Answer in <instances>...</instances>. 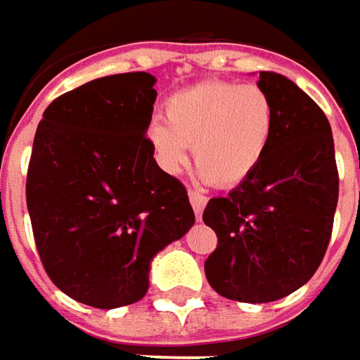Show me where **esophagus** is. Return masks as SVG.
Listing matches in <instances>:
<instances>
[{
  "mask_svg": "<svg viewBox=\"0 0 360 360\" xmlns=\"http://www.w3.org/2000/svg\"><path fill=\"white\" fill-rule=\"evenodd\" d=\"M188 196H190V204H192V208H194V214L200 218L202 210H204V206H206L208 198H206L202 192H196V190H190V192H188Z\"/></svg>",
  "mask_w": 360,
  "mask_h": 360,
  "instance_id": "obj_1",
  "label": "esophagus"
}]
</instances>
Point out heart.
<instances>
[{
  "mask_svg": "<svg viewBox=\"0 0 360 360\" xmlns=\"http://www.w3.org/2000/svg\"><path fill=\"white\" fill-rule=\"evenodd\" d=\"M274 131L276 105L264 88L208 79L172 94L166 120H152L146 140L166 172H180L192 148L204 180L234 188L260 168Z\"/></svg>",
  "mask_w": 360,
  "mask_h": 360,
  "instance_id": "heart-1",
  "label": "heart"
}]
</instances>
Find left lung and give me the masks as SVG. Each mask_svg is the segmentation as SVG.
<instances>
[{
	"instance_id": "obj_1",
	"label": "left lung",
	"mask_w": 360,
	"mask_h": 360,
	"mask_svg": "<svg viewBox=\"0 0 360 360\" xmlns=\"http://www.w3.org/2000/svg\"><path fill=\"white\" fill-rule=\"evenodd\" d=\"M276 105V131L260 168L202 220L218 244L204 270L218 295L238 302L288 297L323 262L339 202L335 142L325 112L288 77L260 72Z\"/></svg>"
}]
</instances>
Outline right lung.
Wrapping results in <instances>:
<instances>
[{"label": "right lung", "instance_id": "1", "mask_svg": "<svg viewBox=\"0 0 360 360\" xmlns=\"http://www.w3.org/2000/svg\"><path fill=\"white\" fill-rule=\"evenodd\" d=\"M156 77L91 79L46 108L25 198L41 264L62 292L96 309L144 298L150 262L194 224L184 184L146 140Z\"/></svg>", "mask_w": 360, "mask_h": 360}]
</instances>
